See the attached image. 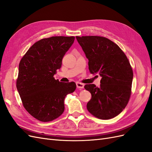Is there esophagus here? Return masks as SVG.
Returning <instances> with one entry per match:
<instances>
[{"mask_svg": "<svg viewBox=\"0 0 152 152\" xmlns=\"http://www.w3.org/2000/svg\"><path fill=\"white\" fill-rule=\"evenodd\" d=\"M76 85H77V87L78 89H83L84 88V84L82 83H80V82H77L76 83Z\"/></svg>", "mask_w": 152, "mask_h": 152, "instance_id": "esophagus-1", "label": "esophagus"}]
</instances>
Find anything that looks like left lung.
I'll return each mask as SVG.
<instances>
[{
    "mask_svg": "<svg viewBox=\"0 0 152 152\" xmlns=\"http://www.w3.org/2000/svg\"><path fill=\"white\" fill-rule=\"evenodd\" d=\"M89 59L91 73L102 77L100 87L86 84L91 94L87 104L89 112L96 118L108 120L126 108L131 94L133 72L126 55L118 45L99 36L76 37Z\"/></svg>",
    "mask_w": 152,
    "mask_h": 152,
    "instance_id": "1",
    "label": "left lung"
}]
</instances>
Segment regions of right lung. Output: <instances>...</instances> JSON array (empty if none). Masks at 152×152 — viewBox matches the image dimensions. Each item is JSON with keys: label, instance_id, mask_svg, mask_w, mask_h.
Masks as SVG:
<instances>
[{"label": "right lung", "instance_id": "1", "mask_svg": "<svg viewBox=\"0 0 152 152\" xmlns=\"http://www.w3.org/2000/svg\"><path fill=\"white\" fill-rule=\"evenodd\" d=\"M75 37L56 36L36 42L19 64L16 87L25 110L41 122H50L61 115L66 96L76 89L75 82H61L54 75Z\"/></svg>", "mask_w": 152, "mask_h": 152}]
</instances>
